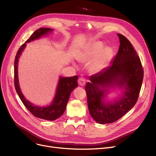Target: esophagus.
I'll return each mask as SVG.
<instances>
[{
  "instance_id": "esophagus-1",
  "label": "esophagus",
  "mask_w": 156,
  "mask_h": 156,
  "mask_svg": "<svg viewBox=\"0 0 156 156\" xmlns=\"http://www.w3.org/2000/svg\"><path fill=\"white\" fill-rule=\"evenodd\" d=\"M86 83V80L84 78H80L78 80V84L81 86V87H83L85 86Z\"/></svg>"
}]
</instances>
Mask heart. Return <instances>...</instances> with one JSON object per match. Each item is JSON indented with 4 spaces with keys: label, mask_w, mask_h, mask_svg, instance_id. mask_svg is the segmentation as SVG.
I'll return each mask as SVG.
<instances>
[{
    "label": "heart",
    "mask_w": 156,
    "mask_h": 156,
    "mask_svg": "<svg viewBox=\"0 0 156 156\" xmlns=\"http://www.w3.org/2000/svg\"><path fill=\"white\" fill-rule=\"evenodd\" d=\"M104 47V44L99 41L89 44L78 52L76 59L80 62H85L95 56L93 62L90 65V70L92 73L99 72L106 66L114 55L112 48Z\"/></svg>",
    "instance_id": "b5f03b06"
}]
</instances>
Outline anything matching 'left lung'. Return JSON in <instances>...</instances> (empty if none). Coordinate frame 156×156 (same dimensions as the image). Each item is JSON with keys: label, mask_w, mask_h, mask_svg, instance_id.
<instances>
[{"label": "left lung", "mask_w": 156, "mask_h": 156, "mask_svg": "<svg viewBox=\"0 0 156 156\" xmlns=\"http://www.w3.org/2000/svg\"><path fill=\"white\" fill-rule=\"evenodd\" d=\"M119 51L110 66L89 77L85 86L89 112L99 124L115 122L135 105L140 94L144 70L140 58L129 41L118 34ZM124 89L122 96L112 102H106L108 88Z\"/></svg>", "instance_id": "1"}]
</instances>
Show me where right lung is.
I'll return each mask as SVG.
<instances>
[{"label":"right lung","instance_id":"add662e5","mask_svg":"<svg viewBox=\"0 0 156 156\" xmlns=\"http://www.w3.org/2000/svg\"><path fill=\"white\" fill-rule=\"evenodd\" d=\"M53 30L49 28H40L37 30L33 34L26 42L23 44L16 54L14 60V86L16 92L19 95L21 101L27 108V109L35 117L48 121L55 120L64 113L71 92L78 87V76L71 77L60 76L58 84L56 88V92L54 99L51 105L46 107H40L34 105L32 103L27 101L23 95L19 85L18 76V64L20 57L25 48L27 44L38 39L44 35H47Z\"/></svg>","mask_w":156,"mask_h":156}]
</instances>
